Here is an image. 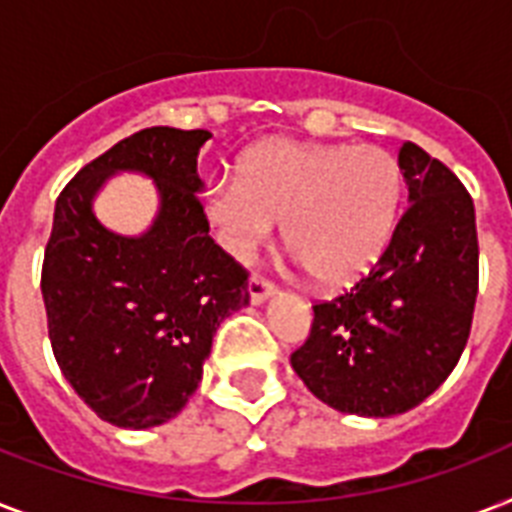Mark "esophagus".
<instances>
[{
    "label": "esophagus",
    "instance_id": "esophagus-1",
    "mask_svg": "<svg viewBox=\"0 0 512 512\" xmlns=\"http://www.w3.org/2000/svg\"><path fill=\"white\" fill-rule=\"evenodd\" d=\"M247 292H249V300L252 303H263V300H268V297L276 292V284H273L271 279H265V276H260V273H255L252 279H249L247 284Z\"/></svg>",
    "mask_w": 512,
    "mask_h": 512
}]
</instances>
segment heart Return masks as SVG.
<instances>
[{
    "label": "heart",
    "instance_id": "obj_1",
    "mask_svg": "<svg viewBox=\"0 0 512 512\" xmlns=\"http://www.w3.org/2000/svg\"><path fill=\"white\" fill-rule=\"evenodd\" d=\"M398 201L401 167L385 148L271 140L241 159L239 177L209 185L204 209L239 260H252L284 223L289 252L319 284L335 287L382 255Z\"/></svg>",
    "mask_w": 512,
    "mask_h": 512
}]
</instances>
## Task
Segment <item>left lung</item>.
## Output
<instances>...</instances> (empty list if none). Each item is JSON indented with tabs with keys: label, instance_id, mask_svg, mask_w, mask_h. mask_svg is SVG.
Returning a JSON list of instances; mask_svg holds the SVG:
<instances>
[{
	"label": "left lung",
	"instance_id": "1",
	"mask_svg": "<svg viewBox=\"0 0 512 512\" xmlns=\"http://www.w3.org/2000/svg\"><path fill=\"white\" fill-rule=\"evenodd\" d=\"M409 204L380 260L335 300L313 305L292 369L337 412L390 417L452 374L478 295L476 207L446 164L406 140Z\"/></svg>",
	"mask_w": 512,
	"mask_h": 512
}]
</instances>
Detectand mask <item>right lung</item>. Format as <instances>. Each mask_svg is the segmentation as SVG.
I'll list each match as a JSON object with an SVG mask.
<instances>
[{
	"label": "right lung",
	"mask_w": 512,
	"mask_h": 512,
	"mask_svg": "<svg viewBox=\"0 0 512 512\" xmlns=\"http://www.w3.org/2000/svg\"><path fill=\"white\" fill-rule=\"evenodd\" d=\"M207 130L148 127L71 177L55 201L42 297L60 372L100 420L154 428L199 388L212 335L249 303L247 268L209 236L196 159ZM143 171L163 207L143 237L97 223L91 199L114 171Z\"/></svg>",
	"instance_id": "right-lung-1"
}]
</instances>
